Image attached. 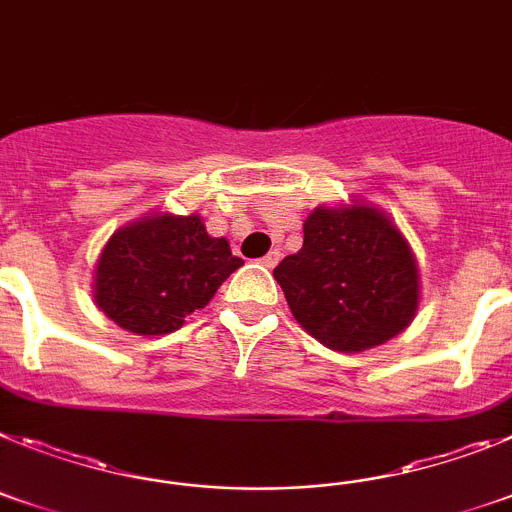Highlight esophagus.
Masks as SVG:
<instances>
[{
  "instance_id": "34e87169",
  "label": "esophagus",
  "mask_w": 512,
  "mask_h": 512,
  "mask_svg": "<svg viewBox=\"0 0 512 512\" xmlns=\"http://www.w3.org/2000/svg\"><path fill=\"white\" fill-rule=\"evenodd\" d=\"M278 260H281V252L278 250H270L268 255L262 257V265H265V268H275V265H278Z\"/></svg>"
}]
</instances>
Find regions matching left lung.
I'll list each match as a JSON object with an SVG mask.
<instances>
[{
  "instance_id": "left-lung-1",
  "label": "left lung",
  "mask_w": 512,
  "mask_h": 512,
  "mask_svg": "<svg viewBox=\"0 0 512 512\" xmlns=\"http://www.w3.org/2000/svg\"><path fill=\"white\" fill-rule=\"evenodd\" d=\"M273 275L293 319L337 353L384 345L410 327L420 306L410 242L389 213L366 201L314 208L301 250Z\"/></svg>"
}]
</instances>
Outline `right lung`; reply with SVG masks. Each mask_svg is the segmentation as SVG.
<instances>
[{
	"mask_svg": "<svg viewBox=\"0 0 512 512\" xmlns=\"http://www.w3.org/2000/svg\"><path fill=\"white\" fill-rule=\"evenodd\" d=\"M242 265L224 237L208 234L201 213L151 211L105 242L92 299L121 330L141 337L170 335Z\"/></svg>",
	"mask_w": 512,
	"mask_h": 512,
	"instance_id": "obj_1",
	"label": "right lung"
}]
</instances>
